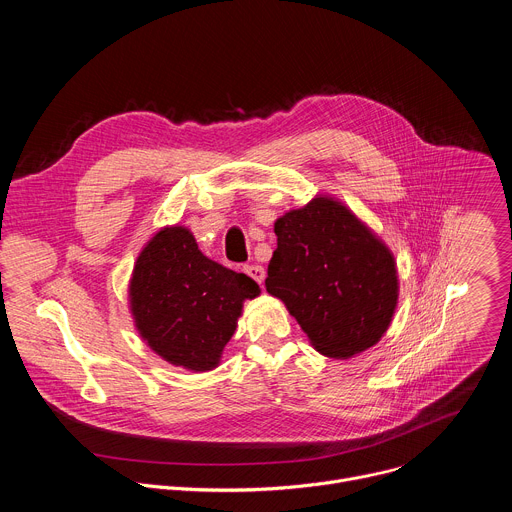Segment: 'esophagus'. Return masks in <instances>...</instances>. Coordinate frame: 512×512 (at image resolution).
Masks as SVG:
<instances>
[{"label": "esophagus", "instance_id": "esophagus-1", "mask_svg": "<svg viewBox=\"0 0 512 512\" xmlns=\"http://www.w3.org/2000/svg\"><path fill=\"white\" fill-rule=\"evenodd\" d=\"M243 271H245L253 281H257V283H263V279H265V269H263L261 265H245Z\"/></svg>", "mask_w": 512, "mask_h": 512}]
</instances>
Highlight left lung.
<instances>
[{
	"label": "left lung",
	"mask_w": 512,
	"mask_h": 512,
	"mask_svg": "<svg viewBox=\"0 0 512 512\" xmlns=\"http://www.w3.org/2000/svg\"><path fill=\"white\" fill-rule=\"evenodd\" d=\"M275 235L265 287L298 320L312 346L348 358L377 344L399 298L387 245L328 196L285 212L275 221Z\"/></svg>",
	"instance_id": "left-lung-1"
}]
</instances>
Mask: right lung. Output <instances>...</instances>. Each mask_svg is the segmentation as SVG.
Returning <instances> with one entry per match:
<instances>
[{"label":"right lung","instance_id":"obj_1","mask_svg":"<svg viewBox=\"0 0 512 512\" xmlns=\"http://www.w3.org/2000/svg\"><path fill=\"white\" fill-rule=\"evenodd\" d=\"M259 285L204 257L186 227H166L139 253L129 281L135 328L164 360L188 371L218 367L245 300Z\"/></svg>","mask_w":512,"mask_h":512}]
</instances>
